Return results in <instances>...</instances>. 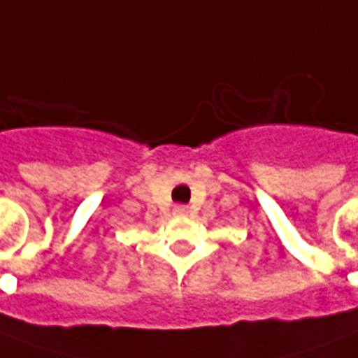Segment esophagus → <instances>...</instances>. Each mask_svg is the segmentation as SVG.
<instances>
[{
  "label": "esophagus",
  "mask_w": 358,
  "mask_h": 358,
  "mask_svg": "<svg viewBox=\"0 0 358 358\" xmlns=\"http://www.w3.org/2000/svg\"><path fill=\"white\" fill-rule=\"evenodd\" d=\"M187 213H189V209H187L186 205H176L174 207V215H178V217H184Z\"/></svg>",
  "instance_id": "1"
}]
</instances>
